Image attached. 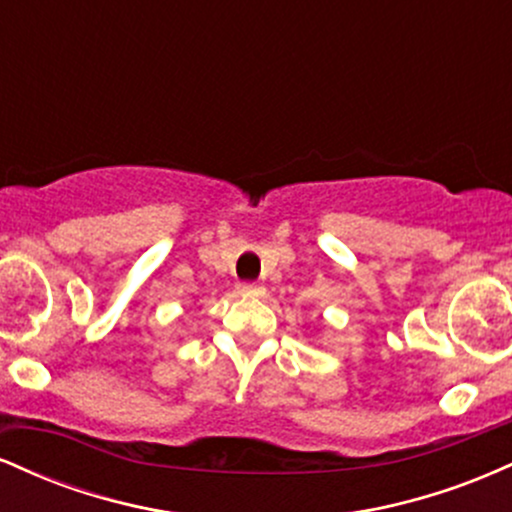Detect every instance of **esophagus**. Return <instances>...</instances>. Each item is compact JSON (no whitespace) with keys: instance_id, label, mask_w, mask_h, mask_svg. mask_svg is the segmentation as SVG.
<instances>
[{"instance_id":"34e87169","label":"esophagus","mask_w":512,"mask_h":512,"mask_svg":"<svg viewBox=\"0 0 512 512\" xmlns=\"http://www.w3.org/2000/svg\"><path fill=\"white\" fill-rule=\"evenodd\" d=\"M238 291L245 293V296H255V293H262V286L255 284V281H243V284H238Z\"/></svg>"}]
</instances>
